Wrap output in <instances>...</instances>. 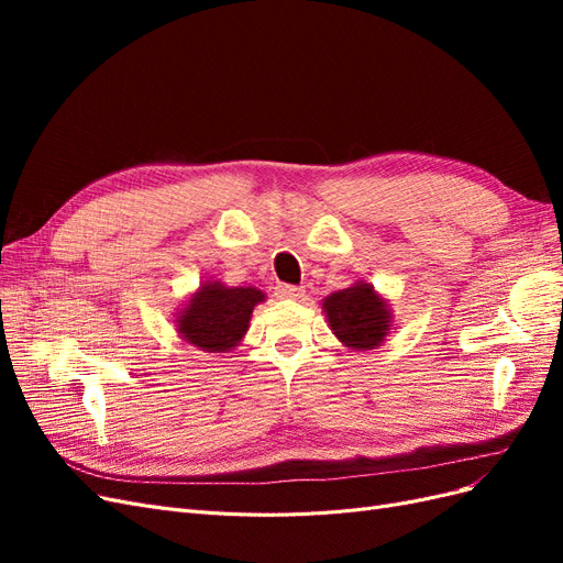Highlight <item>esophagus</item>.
I'll use <instances>...</instances> for the list:
<instances>
[{
    "label": "esophagus",
    "mask_w": 563,
    "mask_h": 563,
    "mask_svg": "<svg viewBox=\"0 0 563 563\" xmlns=\"http://www.w3.org/2000/svg\"><path fill=\"white\" fill-rule=\"evenodd\" d=\"M275 296L279 300H300L305 296V288L294 286V284H277L275 286Z\"/></svg>",
    "instance_id": "obj_1"
}]
</instances>
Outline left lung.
Masks as SVG:
<instances>
[{"label": "left lung", "instance_id": "left-lung-1", "mask_svg": "<svg viewBox=\"0 0 563 563\" xmlns=\"http://www.w3.org/2000/svg\"><path fill=\"white\" fill-rule=\"evenodd\" d=\"M329 327L350 350H376L391 327L387 300L371 284L356 282L323 298Z\"/></svg>", "mask_w": 563, "mask_h": 563}]
</instances>
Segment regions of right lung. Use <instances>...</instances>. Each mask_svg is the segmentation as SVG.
<instances>
[{
	"label": "right lung",
	"mask_w": 563,
	"mask_h": 563,
	"mask_svg": "<svg viewBox=\"0 0 563 563\" xmlns=\"http://www.w3.org/2000/svg\"><path fill=\"white\" fill-rule=\"evenodd\" d=\"M263 300L265 294L253 286L203 282L178 312V333L203 352H230L242 343L253 308Z\"/></svg>",
	"instance_id": "add662e5"
}]
</instances>
